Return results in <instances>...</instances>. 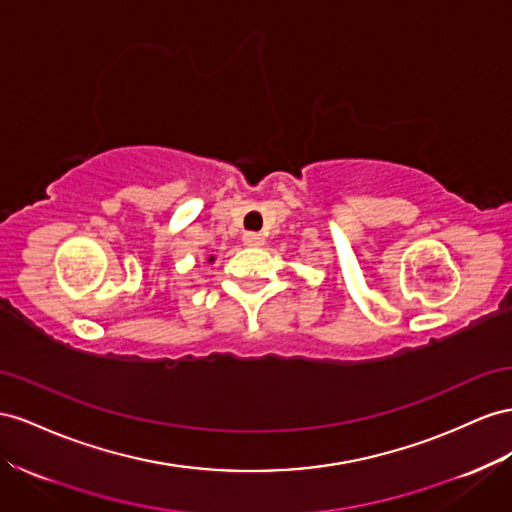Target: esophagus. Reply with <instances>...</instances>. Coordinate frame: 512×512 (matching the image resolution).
Segmentation results:
<instances>
[{
    "label": "esophagus",
    "instance_id": "esophagus-1",
    "mask_svg": "<svg viewBox=\"0 0 512 512\" xmlns=\"http://www.w3.org/2000/svg\"><path fill=\"white\" fill-rule=\"evenodd\" d=\"M243 243L250 245V247H260V245H265V237H262V234H258V232H245Z\"/></svg>",
    "mask_w": 512,
    "mask_h": 512
}]
</instances>
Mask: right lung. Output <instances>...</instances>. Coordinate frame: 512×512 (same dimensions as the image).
<instances>
[{
	"mask_svg": "<svg viewBox=\"0 0 512 512\" xmlns=\"http://www.w3.org/2000/svg\"><path fill=\"white\" fill-rule=\"evenodd\" d=\"M211 260H213V256H211Z\"/></svg>",
	"mask_w": 512,
	"mask_h": 512,
	"instance_id": "1",
	"label": "right lung"
}]
</instances>
